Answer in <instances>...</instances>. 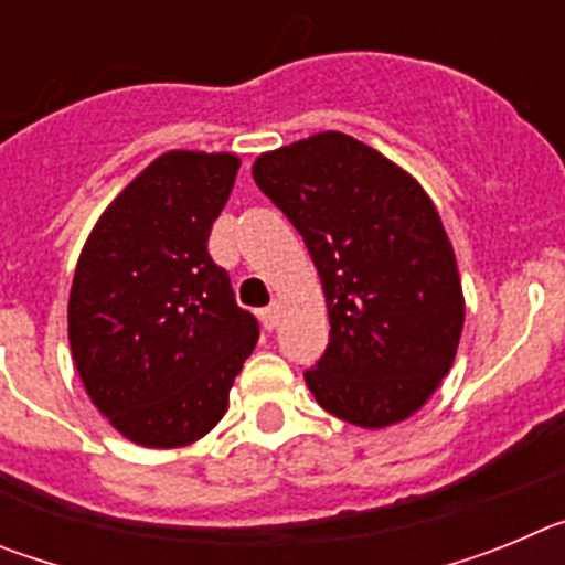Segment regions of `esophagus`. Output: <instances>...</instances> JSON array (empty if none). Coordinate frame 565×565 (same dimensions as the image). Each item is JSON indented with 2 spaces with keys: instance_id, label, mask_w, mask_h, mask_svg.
<instances>
[{
  "instance_id": "34e87169",
  "label": "esophagus",
  "mask_w": 565,
  "mask_h": 565,
  "mask_svg": "<svg viewBox=\"0 0 565 565\" xmlns=\"http://www.w3.org/2000/svg\"><path fill=\"white\" fill-rule=\"evenodd\" d=\"M277 317H279V308L277 306H268V308H263V311H259V319H263V326H266L268 331H271V328L277 326Z\"/></svg>"
}]
</instances>
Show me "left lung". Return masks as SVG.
<instances>
[{
	"label": "left lung",
	"mask_w": 565,
	"mask_h": 565,
	"mask_svg": "<svg viewBox=\"0 0 565 565\" xmlns=\"http://www.w3.org/2000/svg\"><path fill=\"white\" fill-rule=\"evenodd\" d=\"M259 192L302 234L331 319L306 371L313 398L359 427L413 416L456 359V254L424 189L376 149L319 132L259 154Z\"/></svg>",
	"instance_id": "obj_1"
}]
</instances>
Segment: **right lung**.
Segmentation results:
<instances>
[{"instance_id":"add662e5","label":"right lung","mask_w":565,"mask_h":565,"mask_svg":"<svg viewBox=\"0 0 565 565\" xmlns=\"http://www.w3.org/2000/svg\"><path fill=\"white\" fill-rule=\"evenodd\" d=\"M239 161L167 152L102 214L67 306L73 362L115 430L141 447H183L221 422L259 339L209 254Z\"/></svg>"}]
</instances>
